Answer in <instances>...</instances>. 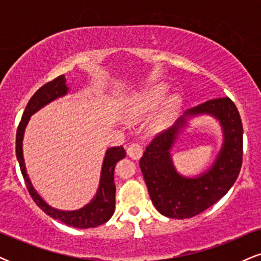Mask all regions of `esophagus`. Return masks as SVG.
<instances>
[{"label":"esophagus","instance_id":"obj_1","mask_svg":"<svg viewBox=\"0 0 261 261\" xmlns=\"http://www.w3.org/2000/svg\"><path fill=\"white\" fill-rule=\"evenodd\" d=\"M142 146H141V143L139 142H133L128 145L127 147V154L130 155L131 158H134V160H139V158L142 155Z\"/></svg>","mask_w":261,"mask_h":261}]
</instances>
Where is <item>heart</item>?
<instances>
[{"label": "heart", "mask_w": 261, "mask_h": 261, "mask_svg": "<svg viewBox=\"0 0 261 261\" xmlns=\"http://www.w3.org/2000/svg\"><path fill=\"white\" fill-rule=\"evenodd\" d=\"M167 93V87L164 85H157L151 87V88L146 89V91L141 92L140 94H136L128 101L127 109L128 112L133 114H143L147 113L149 110L154 109L161 101L163 100L164 95ZM179 107V99L178 97H170L167 100L164 110L158 116L157 122L158 125H164L169 120L172 114L178 109Z\"/></svg>", "instance_id": "heart-1"}]
</instances>
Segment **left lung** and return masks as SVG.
<instances>
[{"instance_id":"1","label":"left lung","mask_w":261,"mask_h":261,"mask_svg":"<svg viewBox=\"0 0 261 261\" xmlns=\"http://www.w3.org/2000/svg\"><path fill=\"white\" fill-rule=\"evenodd\" d=\"M188 114H211L223 126V148L208 172L188 179L179 175L173 167L169 149L184 119L174 127L155 135L140 160L141 172L155 208L164 216L178 220L201 214L226 195L243 163V125L236 104L228 97L205 101L191 108Z\"/></svg>"}]
</instances>
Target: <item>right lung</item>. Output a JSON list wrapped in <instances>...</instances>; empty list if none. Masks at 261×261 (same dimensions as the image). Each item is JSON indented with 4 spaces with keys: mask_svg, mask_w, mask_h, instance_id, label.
Wrapping results in <instances>:
<instances>
[{
    "mask_svg": "<svg viewBox=\"0 0 261 261\" xmlns=\"http://www.w3.org/2000/svg\"><path fill=\"white\" fill-rule=\"evenodd\" d=\"M65 76L56 77L50 82L45 83L41 86L34 95L31 98V100L27 104L24 113H23L22 119H20L19 125L17 128V136H16V154L17 160L19 162L20 172H22L23 178H24L27 189H28L29 194L34 200V202L40 207L46 215L50 217L55 218V220L61 221L65 224L71 227H76V228H93V227L100 226V224L106 223L110 217L113 216L114 210H115V182H114V169H115V164L119 161L126 155L125 149L122 146L119 147L109 148L107 151L106 158H104L103 169H101V178H100V187L98 190L97 196L91 203L85 206L83 208L77 210V211H59L50 207L47 203L44 202V200L38 195L37 191L32 187V182L29 180L28 175H27L24 160H23V152H22V139L23 134H24V128L27 122L32 114H34L37 110L44 107L49 101L56 99L58 97L66 94L67 92V87L65 83Z\"/></svg>",
    "mask_w": 261,
    "mask_h": 261,
    "instance_id": "obj_1",
    "label": "right lung"
}]
</instances>
